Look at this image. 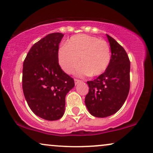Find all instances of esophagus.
Segmentation results:
<instances>
[{"mask_svg": "<svg viewBox=\"0 0 153 153\" xmlns=\"http://www.w3.org/2000/svg\"><path fill=\"white\" fill-rule=\"evenodd\" d=\"M81 82V80H78V79H75V85H78L79 82Z\"/></svg>", "mask_w": 153, "mask_h": 153, "instance_id": "esophagus-1", "label": "esophagus"}]
</instances>
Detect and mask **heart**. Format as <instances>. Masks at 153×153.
Masks as SVG:
<instances>
[{
    "mask_svg": "<svg viewBox=\"0 0 153 153\" xmlns=\"http://www.w3.org/2000/svg\"><path fill=\"white\" fill-rule=\"evenodd\" d=\"M58 60L61 68L67 73H73L80 62L82 65L77 70V75L99 76L109 65L110 47L105 40L96 36L75 35L68 40L67 45L59 48Z\"/></svg>",
    "mask_w": 153,
    "mask_h": 153,
    "instance_id": "1",
    "label": "heart"
}]
</instances>
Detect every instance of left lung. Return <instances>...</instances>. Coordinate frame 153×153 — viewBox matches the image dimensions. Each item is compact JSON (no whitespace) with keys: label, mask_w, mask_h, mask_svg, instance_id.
I'll return each instance as SVG.
<instances>
[{"label":"left lung","mask_w":153,"mask_h":153,"mask_svg":"<svg viewBox=\"0 0 153 153\" xmlns=\"http://www.w3.org/2000/svg\"><path fill=\"white\" fill-rule=\"evenodd\" d=\"M106 36L111 52L109 65L97 78L87 82L89 91L85 99L89 113L100 118L113 115L120 109L130 85V61L127 52L114 39Z\"/></svg>","instance_id":"8db88e82"}]
</instances>
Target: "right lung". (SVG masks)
<instances>
[{"label": "right lung", "instance_id": "1", "mask_svg": "<svg viewBox=\"0 0 153 153\" xmlns=\"http://www.w3.org/2000/svg\"><path fill=\"white\" fill-rule=\"evenodd\" d=\"M61 33H52L35 43L23 65L22 88L31 111L40 118L54 121L62 118L65 96L75 86L74 80L58 62Z\"/></svg>", "mask_w": 153, "mask_h": 153}]
</instances>
